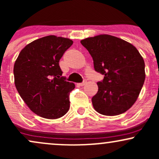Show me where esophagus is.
Instances as JSON below:
<instances>
[{
  "instance_id": "esophagus-1",
  "label": "esophagus",
  "mask_w": 159,
  "mask_h": 159,
  "mask_svg": "<svg viewBox=\"0 0 159 159\" xmlns=\"http://www.w3.org/2000/svg\"><path fill=\"white\" fill-rule=\"evenodd\" d=\"M86 83H87V79H84V81L82 82V83L79 84V85L80 86H84V84H86Z\"/></svg>"
}]
</instances>
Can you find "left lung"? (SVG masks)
I'll use <instances>...</instances> for the list:
<instances>
[{
	"instance_id": "8db88e82",
	"label": "left lung",
	"mask_w": 159,
	"mask_h": 159,
	"mask_svg": "<svg viewBox=\"0 0 159 159\" xmlns=\"http://www.w3.org/2000/svg\"><path fill=\"white\" fill-rule=\"evenodd\" d=\"M93 60L94 69L104 75L92 103L99 114L115 116L136 102L145 81V64L139 52L125 40L98 35L81 41Z\"/></svg>"
}]
</instances>
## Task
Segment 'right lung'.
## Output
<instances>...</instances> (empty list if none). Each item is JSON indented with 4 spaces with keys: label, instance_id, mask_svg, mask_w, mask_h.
Segmentation results:
<instances>
[{
    "label": "right lung",
    "instance_id": "obj_1",
    "mask_svg": "<svg viewBox=\"0 0 159 159\" xmlns=\"http://www.w3.org/2000/svg\"><path fill=\"white\" fill-rule=\"evenodd\" d=\"M73 42L47 36L24 48L15 62V85L29 108L46 119H57L69 109L73 83L62 76L59 61Z\"/></svg>",
    "mask_w": 159,
    "mask_h": 159
}]
</instances>
